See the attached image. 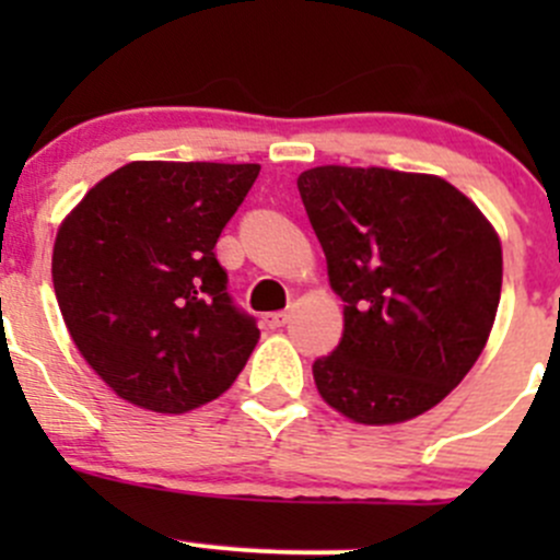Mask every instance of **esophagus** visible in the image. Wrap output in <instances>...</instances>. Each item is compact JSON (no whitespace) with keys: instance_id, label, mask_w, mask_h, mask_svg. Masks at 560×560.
<instances>
[{"instance_id":"34e87169","label":"esophagus","mask_w":560,"mask_h":560,"mask_svg":"<svg viewBox=\"0 0 560 560\" xmlns=\"http://www.w3.org/2000/svg\"><path fill=\"white\" fill-rule=\"evenodd\" d=\"M287 322H290V312H273V314H265V325H268L270 330H276V327H284Z\"/></svg>"}]
</instances>
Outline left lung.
<instances>
[{
    "label": "left lung",
    "mask_w": 560,
    "mask_h": 560,
    "mask_svg": "<svg viewBox=\"0 0 560 560\" xmlns=\"http://www.w3.org/2000/svg\"><path fill=\"white\" fill-rule=\"evenodd\" d=\"M298 191L343 301L341 341L312 365L316 389L365 425L422 415L482 354L499 235L436 175L325 165L301 173Z\"/></svg>",
    "instance_id": "1"
}]
</instances>
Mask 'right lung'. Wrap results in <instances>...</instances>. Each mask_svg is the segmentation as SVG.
I'll return each mask as SVG.
<instances>
[{"label":"right lung","mask_w":560,"mask_h":560,"mask_svg":"<svg viewBox=\"0 0 560 560\" xmlns=\"http://www.w3.org/2000/svg\"><path fill=\"white\" fill-rule=\"evenodd\" d=\"M259 165L129 162L65 219L54 290L78 352L124 400L180 415L244 371L259 327L235 306L219 235Z\"/></svg>","instance_id":"right-lung-1"}]
</instances>
